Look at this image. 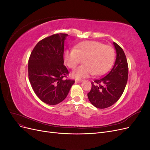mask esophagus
<instances>
[{
    "instance_id": "esophagus-1",
    "label": "esophagus",
    "mask_w": 150,
    "mask_h": 150,
    "mask_svg": "<svg viewBox=\"0 0 150 150\" xmlns=\"http://www.w3.org/2000/svg\"><path fill=\"white\" fill-rule=\"evenodd\" d=\"M83 81V80L82 79H76V80H75V82L76 83H81V82H82Z\"/></svg>"
}]
</instances>
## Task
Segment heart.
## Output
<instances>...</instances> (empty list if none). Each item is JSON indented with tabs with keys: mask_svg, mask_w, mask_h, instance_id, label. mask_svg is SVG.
I'll return each instance as SVG.
<instances>
[{
	"mask_svg": "<svg viewBox=\"0 0 150 150\" xmlns=\"http://www.w3.org/2000/svg\"><path fill=\"white\" fill-rule=\"evenodd\" d=\"M64 61L70 69H74L81 59L83 65L72 71L71 76L79 79L91 75H102L110 69L115 58V50L111 46L93 40L78 44L74 49L64 52Z\"/></svg>",
	"mask_w": 150,
	"mask_h": 150,
	"instance_id": "obj_1",
	"label": "heart"
}]
</instances>
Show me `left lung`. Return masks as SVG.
Returning a JSON list of instances; mask_svg holds the SVG:
<instances>
[{"label":"left lung","instance_id":"obj_1","mask_svg":"<svg viewBox=\"0 0 150 150\" xmlns=\"http://www.w3.org/2000/svg\"><path fill=\"white\" fill-rule=\"evenodd\" d=\"M116 59L111 71L104 77L95 79L88 93L89 101L97 108L104 109L112 106L121 96L128 81V65L122 49L113 42Z\"/></svg>","mask_w":150,"mask_h":150}]
</instances>
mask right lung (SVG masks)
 <instances>
[{
  "instance_id": "1",
  "label": "right lung",
  "mask_w": 150,
  "mask_h": 150,
  "mask_svg": "<svg viewBox=\"0 0 150 150\" xmlns=\"http://www.w3.org/2000/svg\"><path fill=\"white\" fill-rule=\"evenodd\" d=\"M67 35L55 34L40 40L29 59L28 76L32 88L40 100L50 105L64 100L75 82L64 79L69 74L63 57Z\"/></svg>"
}]
</instances>
